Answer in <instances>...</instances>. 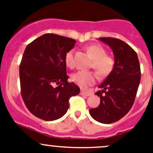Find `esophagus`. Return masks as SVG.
<instances>
[{
    "label": "esophagus",
    "instance_id": "34e87169",
    "mask_svg": "<svg viewBox=\"0 0 153 153\" xmlns=\"http://www.w3.org/2000/svg\"><path fill=\"white\" fill-rule=\"evenodd\" d=\"M81 95H85V96H89V95H91V92H87V91L81 90Z\"/></svg>",
    "mask_w": 153,
    "mask_h": 153
}]
</instances>
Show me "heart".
Instances as JSON below:
<instances>
[{
    "instance_id": "obj_1",
    "label": "heart",
    "mask_w": 153,
    "mask_h": 153,
    "mask_svg": "<svg viewBox=\"0 0 153 153\" xmlns=\"http://www.w3.org/2000/svg\"><path fill=\"white\" fill-rule=\"evenodd\" d=\"M89 56L92 58V67L95 68L100 75H105L112 70L114 60L109 55H106V51L99 45H89L86 47ZM65 63L67 67H73V49H71L65 55ZM96 75L92 71H78L73 74L72 79L75 84L82 88H86L95 81Z\"/></svg>"
}]
</instances>
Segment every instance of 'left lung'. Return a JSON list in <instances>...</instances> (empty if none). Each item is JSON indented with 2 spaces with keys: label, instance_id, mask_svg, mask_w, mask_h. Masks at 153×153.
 <instances>
[{
  "label": "left lung",
  "instance_id": "left-lung-1",
  "mask_svg": "<svg viewBox=\"0 0 153 153\" xmlns=\"http://www.w3.org/2000/svg\"><path fill=\"white\" fill-rule=\"evenodd\" d=\"M112 49L115 58L112 70L100 84L95 93L100 97L99 106L89 109V114L102 124L118 121L126 115L133 105L141 81L138 55L130 46L121 40L100 38Z\"/></svg>",
  "mask_w": 153,
  "mask_h": 153
}]
</instances>
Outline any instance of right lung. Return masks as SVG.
Returning <instances> with one entry per match:
<instances>
[{
    "label": "right lung",
    "instance_id": "obj_1",
    "mask_svg": "<svg viewBox=\"0 0 153 153\" xmlns=\"http://www.w3.org/2000/svg\"><path fill=\"white\" fill-rule=\"evenodd\" d=\"M76 41L44 34L27 45L20 64L21 96L29 112L44 121L64 116L80 88L67 81L65 55Z\"/></svg>",
    "mask_w": 153,
    "mask_h": 153
}]
</instances>
